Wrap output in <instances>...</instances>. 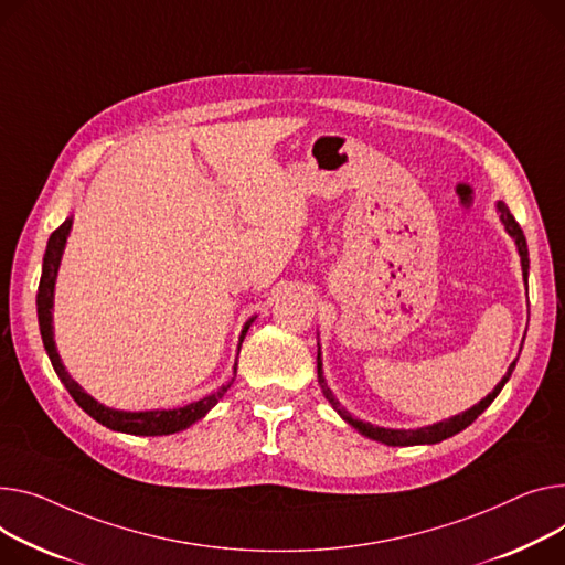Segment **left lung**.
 <instances>
[{"instance_id":"obj_1","label":"left lung","mask_w":565,"mask_h":565,"mask_svg":"<svg viewBox=\"0 0 565 565\" xmlns=\"http://www.w3.org/2000/svg\"><path fill=\"white\" fill-rule=\"evenodd\" d=\"M498 211H500V220L504 224V230L509 232V236L515 241V247H518V254H520V263H522V277H524V284H527V270H530V249H527V241H524V234L520 230V224L515 222V217L511 215L509 206L504 202H498ZM518 361V359H515ZM515 361L509 365L507 374L502 377V382L493 388V393H488L479 404H475L472 408L459 413V416L449 418V420H443V423H436V425H429V427H420V429H386V427H374L370 423H363V420H356L352 418L350 413L341 406V402H338L333 397V393L329 391L324 377H322V361H320V350H318V384L322 388V395L329 399V404L338 411V416H341L348 425H352L354 429H359L363 436L372 438V440H380L384 445H393V447H406V445H434V443H440L449 436H455L459 431H463L468 425H472L481 413L491 406V402L500 395V391L504 388V384L509 382L511 372L515 367Z\"/></svg>"}]
</instances>
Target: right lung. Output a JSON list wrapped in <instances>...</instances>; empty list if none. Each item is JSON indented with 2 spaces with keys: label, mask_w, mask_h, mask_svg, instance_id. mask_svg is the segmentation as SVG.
Returning a JSON list of instances; mask_svg holds the SVG:
<instances>
[{
  "label": "right lung",
  "mask_w": 565,
  "mask_h": 565,
  "mask_svg": "<svg viewBox=\"0 0 565 565\" xmlns=\"http://www.w3.org/2000/svg\"><path fill=\"white\" fill-rule=\"evenodd\" d=\"M72 230V217H67L61 227L50 236L47 241V249H45V258H43V275H41V284H38V295H35V307H38V324H41V335H43V345L47 350V356L58 374V380L63 382V386L67 388V393L72 395V399L77 402L93 420H97L99 425L113 429V431H122V434H134V436H166V434H174L181 429H188L193 423L202 420L206 413L217 404V399H222V395L227 393L236 380V365L234 363V377L222 384L215 393L191 402L179 408H154V411H118V408H108L104 404H99L97 399H93L77 382H74L65 365L61 363V356L56 352V343H54V327H52V309H54V284H56V275H58V266H61V256L65 249V241L67 234ZM254 320V318H252ZM249 322H245L243 331H241V343L249 329ZM241 352V345H238Z\"/></svg>",
  "instance_id": "1"
}]
</instances>
